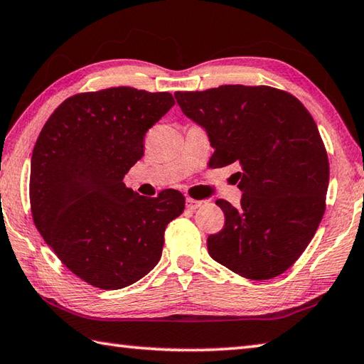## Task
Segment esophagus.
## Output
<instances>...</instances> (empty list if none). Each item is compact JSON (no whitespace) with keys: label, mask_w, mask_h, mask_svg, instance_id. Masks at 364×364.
Here are the masks:
<instances>
[{"label":"esophagus","mask_w":364,"mask_h":364,"mask_svg":"<svg viewBox=\"0 0 364 364\" xmlns=\"http://www.w3.org/2000/svg\"><path fill=\"white\" fill-rule=\"evenodd\" d=\"M203 204H204V201H196V200H193V198H187V200H185V205H187V208L191 210L200 209Z\"/></svg>","instance_id":"obj_1"}]
</instances>
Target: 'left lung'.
Returning <instances> with one entry per match:
<instances>
[{"label": "left lung", "instance_id": "obj_1", "mask_svg": "<svg viewBox=\"0 0 364 364\" xmlns=\"http://www.w3.org/2000/svg\"><path fill=\"white\" fill-rule=\"evenodd\" d=\"M174 97L208 134L209 166H241V204L215 201L225 226L208 237L209 255L247 279L277 277L301 257L325 212L330 163L312 115L290 93L266 85Z\"/></svg>", "mask_w": 364, "mask_h": 364}]
</instances>
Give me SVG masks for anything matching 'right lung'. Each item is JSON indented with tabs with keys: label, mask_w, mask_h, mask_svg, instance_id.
<instances>
[{
	"label": "right lung",
	"mask_w": 364,
	"mask_h": 364,
	"mask_svg": "<svg viewBox=\"0 0 364 364\" xmlns=\"http://www.w3.org/2000/svg\"><path fill=\"white\" fill-rule=\"evenodd\" d=\"M171 93L132 87L65 100L31 156L30 203L47 245L75 276L102 290L138 282L160 262L166 225L185 198H147L123 177L144 155V136L171 107Z\"/></svg>",
	"instance_id": "obj_1"
}]
</instances>
